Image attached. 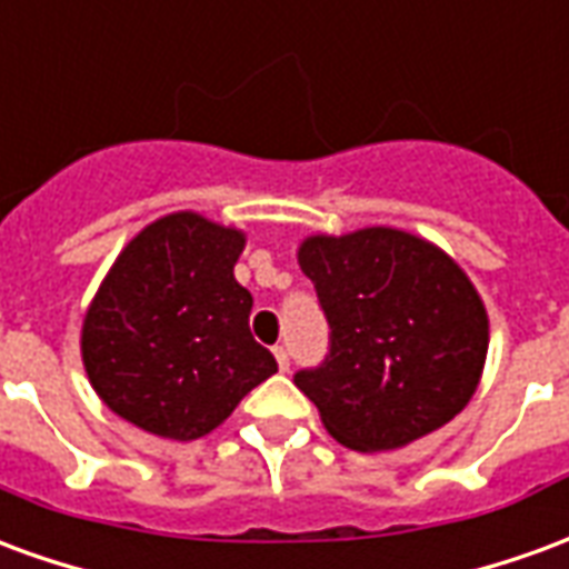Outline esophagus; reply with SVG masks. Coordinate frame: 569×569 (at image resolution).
<instances>
[{"instance_id": "esophagus-1", "label": "esophagus", "mask_w": 569, "mask_h": 569, "mask_svg": "<svg viewBox=\"0 0 569 569\" xmlns=\"http://www.w3.org/2000/svg\"><path fill=\"white\" fill-rule=\"evenodd\" d=\"M273 357H277V366H280V371H289V350H286L283 345L273 347Z\"/></svg>"}]
</instances>
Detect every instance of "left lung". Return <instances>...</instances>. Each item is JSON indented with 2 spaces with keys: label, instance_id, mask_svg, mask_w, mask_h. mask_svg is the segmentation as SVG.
Listing matches in <instances>:
<instances>
[{
  "label": "left lung",
  "instance_id": "obj_1",
  "mask_svg": "<svg viewBox=\"0 0 569 569\" xmlns=\"http://www.w3.org/2000/svg\"><path fill=\"white\" fill-rule=\"evenodd\" d=\"M298 264L317 289L332 347L296 387L353 451H396L453 420L488 359V310L457 261L387 224L310 234Z\"/></svg>",
  "mask_w": 569,
  "mask_h": 569
}]
</instances>
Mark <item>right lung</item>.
Masks as SVG:
<instances>
[{
  "label": "right lung",
  "instance_id": "right-lung-1",
  "mask_svg": "<svg viewBox=\"0 0 569 569\" xmlns=\"http://www.w3.org/2000/svg\"><path fill=\"white\" fill-rule=\"evenodd\" d=\"M243 247L240 228L179 210L118 252L81 322L88 381L118 418L158 439H200L277 371L234 280Z\"/></svg>",
  "mask_w": 569,
  "mask_h": 569
}]
</instances>
